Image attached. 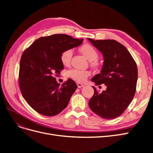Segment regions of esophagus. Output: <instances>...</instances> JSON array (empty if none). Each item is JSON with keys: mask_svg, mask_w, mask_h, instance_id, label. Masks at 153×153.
<instances>
[{"mask_svg": "<svg viewBox=\"0 0 153 153\" xmlns=\"http://www.w3.org/2000/svg\"><path fill=\"white\" fill-rule=\"evenodd\" d=\"M77 84V86H78V88H82L84 86V85L82 84V83H76Z\"/></svg>", "mask_w": 153, "mask_h": 153, "instance_id": "1", "label": "esophagus"}]
</instances>
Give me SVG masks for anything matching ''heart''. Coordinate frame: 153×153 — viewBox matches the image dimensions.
Wrapping results in <instances>:
<instances>
[{
	"label": "heart",
	"mask_w": 153,
	"mask_h": 153,
	"mask_svg": "<svg viewBox=\"0 0 153 153\" xmlns=\"http://www.w3.org/2000/svg\"><path fill=\"white\" fill-rule=\"evenodd\" d=\"M81 53L86 57L91 64L94 66L99 65L97 58L99 57V53L96 49L90 44H85L80 49ZM73 56V50L71 49H67L62 52L61 54V62L65 65L68 66L70 64ZM90 75V72L88 70H83L78 69H72L68 71V76L78 82H83L87 80Z\"/></svg>",
	"instance_id": "obj_1"
}]
</instances>
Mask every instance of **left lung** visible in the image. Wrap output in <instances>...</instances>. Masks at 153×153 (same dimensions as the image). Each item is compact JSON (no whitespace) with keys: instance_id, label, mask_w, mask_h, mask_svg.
Instances as JSON below:
<instances>
[{"instance_id":"obj_1","label":"left lung","mask_w":153,"mask_h":153,"mask_svg":"<svg viewBox=\"0 0 153 153\" xmlns=\"http://www.w3.org/2000/svg\"><path fill=\"white\" fill-rule=\"evenodd\" d=\"M87 39L103 57L100 73L91 80L96 85L107 87L102 93L92 87L94 95L88 102L89 107L100 117L114 119L125 111L135 95L137 65L127 49L117 41Z\"/></svg>"}]
</instances>
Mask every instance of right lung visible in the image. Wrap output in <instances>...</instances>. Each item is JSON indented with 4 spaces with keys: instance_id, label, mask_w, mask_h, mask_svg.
<instances>
[{
    "instance_id": "add662e5",
    "label": "right lung",
    "mask_w": 153,
    "mask_h": 153,
    "mask_svg": "<svg viewBox=\"0 0 153 153\" xmlns=\"http://www.w3.org/2000/svg\"><path fill=\"white\" fill-rule=\"evenodd\" d=\"M83 39L57 34L36 40L23 53L19 83L22 95L34 111L46 116L58 114L68 105L77 88L69 78L60 85L56 76L63 70L61 54L67 49L82 45Z\"/></svg>"
}]
</instances>
